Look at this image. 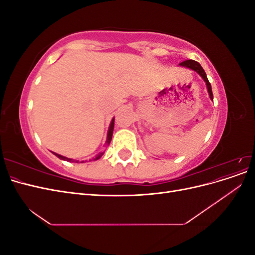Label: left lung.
Listing matches in <instances>:
<instances>
[{"mask_svg": "<svg viewBox=\"0 0 255 255\" xmlns=\"http://www.w3.org/2000/svg\"><path fill=\"white\" fill-rule=\"evenodd\" d=\"M180 66L189 68V69H191V70H194V71L198 72L200 75L202 76V79H203V80L205 81V83H206V87H207L208 94H210V98L213 100V91H212L211 83L208 82V80H207V76H206V73H205V71L203 70V68L201 67V65H200V64L198 63V61H196V60L187 59V60H184V61H182V63H180Z\"/></svg>", "mask_w": 255, "mask_h": 255, "instance_id": "8db88e82", "label": "left lung"}]
</instances>
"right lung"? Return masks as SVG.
<instances>
[{
	"instance_id": "right-lung-1",
	"label": "right lung",
	"mask_w": 255,
	"mask_h": 255,
	"mask_svg": "<svg viewBox=\"0 0 255 255\" xmlns=\"http://www.w3.org/2000/svg\"><path fill=\"white\" fill-rule=\"evenodd\" d=\"M113 130H114V119L112 120V123H111V127H110V129H109V134H107V144H110L111 140H112V137H113ZM53 154H55V155L60 158V159H64V160H68V161H75V163H79V160H73L71 158H68V157H65V156H61L59 155V154L53 152ZM103 155V153H100L99 155L95 158V159H99L100 157H101Z\"/></svg>"
}]
</instances>
